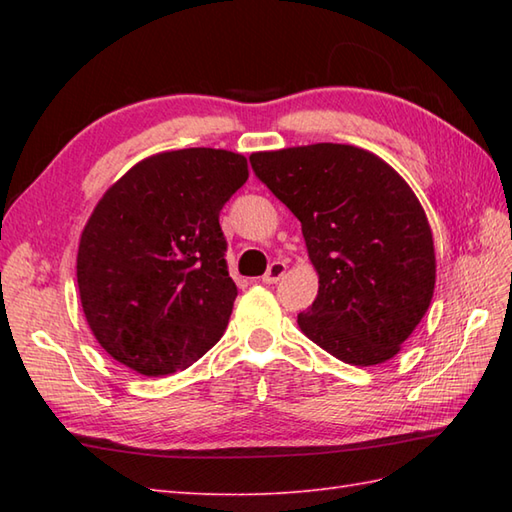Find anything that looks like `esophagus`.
Segmentation results:
<instances>
[{
	"label": "esophagus",
	"instance_id": "1",
	"mask_svg": "<svg viewBox=\"0 0 512 512\" xmlns=\"http://www.w3.org/2000/svg\"><path fill=\"white\" fill-rule=\"evenodd\" d=\"M284 273H286V264L284 262H273L268 266L262 281H264V284H277V281L284 277Z\"/></svg>",
	"mask_w": 512,
	"mask_h": 512
}]
</instances>
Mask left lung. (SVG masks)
Instances as JSON below:
<instances>
[{"label":"left lung","instance_id":"8db88e82","mask_svg":"<svg viewBox=\"0 0 512 512\" xmlns=\"http://www.w3.org/2000/svg\"><path fill=\"white\" fill-rule=\"evenodd\" d=\"M250 167L301 222L319 273L303 334L350 365L398 354L436 286L431 228L409 184L369 151L334 143L259 151Z\"/></svg>","mask_w":512,"mask_h":512}]
</instances>
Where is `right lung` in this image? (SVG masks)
<instances>
[{
    "label": "right lung",
    "mask_w": 512,
    "mask_h": 512,
    "mask_svg": "<svg viewBox=\"0 0 512 512\" xmlns=\"http://www.w3.org/2000/svg\"><path fill=\"white\" fill-rule=\"evenodd\" d=\"M246 180V158L233 151H165L138 162L96 204L76 281L96 341L118 363L165 376L222 339L237 286L220 211Z\"/></svg>",
    "instance_id": "obj_1"
}]
</instances>
